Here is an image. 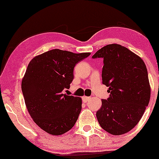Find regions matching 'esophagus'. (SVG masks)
<instances>
[{
	"label": "esophagus",
	"instance_id": "34e87169",
	"mask_svg": "<svg viewBox=\"0 0 159 159\" xmlns=\"http://www.w3.org/2000/svg\"><path fill=\"white\" fill-rule=\"evenodd\" d=\"M91 98L90 97H87V96H83L82 97V101H83V102H88L89 100H90Z\"/></svg>",
	"mask_w": 159,
	"mask_h": 159
}]
</instances>
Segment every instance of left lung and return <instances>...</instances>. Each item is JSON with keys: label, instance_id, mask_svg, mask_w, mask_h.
<instances>
[{"label": "left lung", "instance_id": "8db88e82", "mask_svg": "<svg viewBox=\"0 0 159 159\" xmlns=\"http://www.w3.org/2000/svg\"><path fill=\"white\" fill-rule=\"evenodd\" d=\"M93 58H103V84L110 96L96 112L99 125L108 133L120 135L138 125L151 98L148 75L142 58L119 44L107 45Z\"/></svg>", "mask_w": 159, "mask_h": 159}]
</instances>
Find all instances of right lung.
<instances>
[{"instance_id":"add662e5","label":"right lung","mask_w":159,"mask_h":159,"mask_svg":"<svg viewBox=\"0 0 159 159\" xmlns=\"http://www.w3.org/2000/svg\"><path fill=\"white\" fill-rule=\"evenodd\" d=\"M90 55L53 49L35 56L28 64L21 81L26 107L34 123L47 133L61 135L75 125L82 99L62 91L70 88L76 64Z\"/></svg>"}]
</instances>
